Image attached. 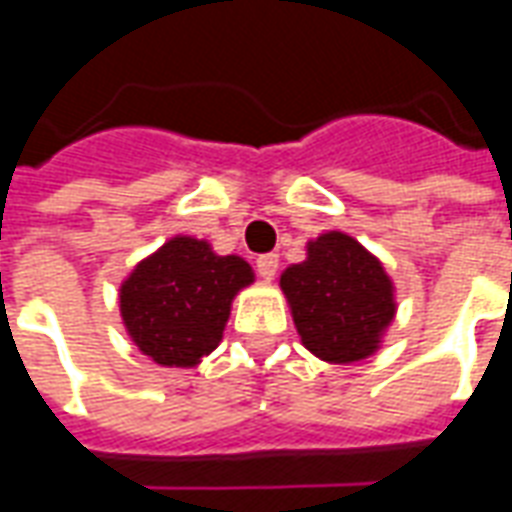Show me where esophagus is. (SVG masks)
Wrapping results in <instances>:
<instances>
[{
	"instance_id": "34e87169",
	"label": "esophagus",
	"mask_w": 512,
	"mask_h": 512,
	"mask_svg": "<svg viewBox=\"0 0 512 512\" xmlns=\"http://www.w3.org/2000/svg\"><path fill=\"white\" fill-rule=\"evenodd\" d=\"M255 268H257V274H260L263 279H274V274H277V268H279V257L274 255V252L260 255L255 260Z\"/></svg>"
}]
</instances>
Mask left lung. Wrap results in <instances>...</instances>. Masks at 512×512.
Here are the masks:
<instances>
[{
  "label": "left lung",
  "instance_id": "8db88e82",
  "mask_svg": "<svg viewBox=\"0 0 512 512\" xmlns=\"http://www.w3.org/2000/svg\"><path fill=\"white\" fill-rule=\"evenodd\" d=\"M279 285L293 310L301 343L326 362H359L378 348L392 315V282L351 235L326 233L307 260L290 266Z\"/></svg>",
  "mask_w": 512,
  "mask_h": 512
}]
</instances>
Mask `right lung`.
<instances>
[{"instance_id": "right-lung-1", "label": "right lung", "mask_w": 512, "mask_h": 512, "mask_svg": "<svg viewBox=\"0 0 512 512\" xmlns=\"http://www.w3.org/2000/svg\"><path fill=\"white\" fill-rule=\"evenodd\" d=\"M249 282L252 268L241 257L172 238L123 282L120 312L142 354L164 367H194L219 345L230 301Z\"/></svg>"}]
</instances>
